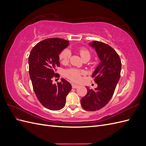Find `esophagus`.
Returning <instances> with one entry per match:
<instances>
[{"label":"esophagus","instance_id":"34e87169","mask_svg":"<svg viewBox=\"0 0 146 146\" xmlns=\"http://www.w3.org/2000/svg\"><path fill=\"white\" fill-rule=\"evenodd\" d=\"M72 88H74V89H76V88L79 87V85H76V84H75V83H72Z\"/></svg>","mask_w":146,"mask_h":146}]
</instances>
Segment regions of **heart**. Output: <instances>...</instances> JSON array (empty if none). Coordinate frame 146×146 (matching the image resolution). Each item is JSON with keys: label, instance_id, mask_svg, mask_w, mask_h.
<instances>
[{"label": "heart", "instance_id": "1", "mask_svg": "<svg viewBox=\"0 0 146 146\" xmlns=\"http://www.w3.org/2000/svg\"><path fill=\"white\" fill-rule=\"evenodd\" d=\"M79 53H80V56L82 58L84 59H88L90 60L91 57V54L90 51L85 48H81L79 50ZM70 51L66 48L60 53L59 55V58L62 63H66L69 61L70 56ZM84 74V71L82 70H79L76 68H69L66 69L64 72V74L66 77L69 78L74 82H78L80 80L82 74Z\"/></svg>", "mask_w": 146, "mask_h": 146}]
</instances>
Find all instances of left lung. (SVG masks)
<instances>
[{
    "label": "left lung",
    "mask_w": 146,
    "mask_h": 146,
    "mask_svg": "<svg viewBox=\"0 0 146 146\" xmlns=\"http://www.w3.org/2000/svg\"><path fill=\"white\" fill-rule=\"evenodd\" d=\"M89 45L94 48L100 60L92 74L98 87L91 90L86 86L88 92L81 99V105L87 111H96L111 99L120 78L121 61L117 52L107 44L93 41Z\"/></svg>",
    "instance_id": "1"
}]
</instances>
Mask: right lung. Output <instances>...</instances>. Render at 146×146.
<instances>
[{"label":"right lung","instance_id":"add662e5","mask_svg":"<svg viewBox=\"0 0 146 146\" xmlns=\"http://www.w3.org/2000/svg\"><path fill=\"white\" fill-rule=\"evenodd\" d=\"M69 44V41L63 39H46L32 48L29 57V74L35 94L44 107L54 111L64 107L66 96L72 89L64 78L57 85L53 84L52 79L59 77L55 73L60 66L59 55Z\"/></svg>","mask_w":146,"mask_h":146}]
</instances>
